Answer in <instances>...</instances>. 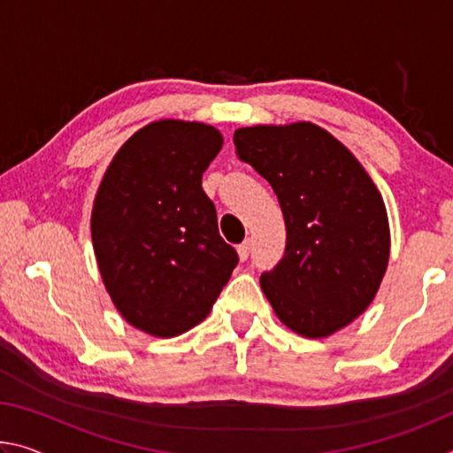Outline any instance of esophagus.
<instances>
[{
	"label": "esophagus",
	"instance_id": "obj_1",
	"mask_svg": "<svg viewBox=\"0 0 453 453\" xmlns=\"http://www.w3.org/2000/svg\"><path fill=\"white\" fill-rule=\"evenodd\" d=\"M251 254V240H245L243 243L237 245V256H240L242 262H245V259L250 257Z\"/></svg>",
	"mask_w": 453,
	"mask_h": 453
}]
</instances>
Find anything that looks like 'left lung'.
<instances>
[{
	"mask_svg": "<svg viewBox=\"0 0 453 453\" xmlns=\"http://www.w3.org/2000/svg\"><path fill=\"white\" fill-rule=\"evenodd\" d=\"M234 143L286 219V254L259 278L265 297L291 332L332 335L367 310L386 273L381 194L354 153L310 121L240 127Z\"/></svg>",
	"mask_w": 453,
	"mask_h": 453,
	"instance_id": "obj_1",
	"label": "left lung"
}]
</instances>
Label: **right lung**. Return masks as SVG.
I'll return each mask as SVG.
<instances>
[{
    "label": "right lung",
    "instance_id": "1",
    "mask_svg": "<svg viewBox=\"0 0 453 453\" xmlns=\"http://www.w3.org/2000/svg\"><path fill=\"white\" fill-rule=\"evenodd\" d=\"M224 137L159 119L121 145L99 183L91 242L104 286L134 327L175 337L208 318L237 265L202 175Z\"/></svg>",
    "mask_w": 453,
    "mask_h": 453
}]
</instances>
